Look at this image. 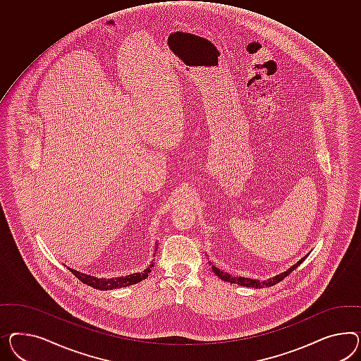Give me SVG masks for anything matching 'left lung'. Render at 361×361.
Wrapping results in <instances>:
<instances>
[{
	"label": "left lung",
	"instance_id": "left-lung-1",
	"mask_svg": "<svg viewBox=\"0 0 361 361\" xmlns=\"http://www.w3.org/2000/svg\"><path fill=\"white\" fill-rule=\"evenodd\" d=\"M307 255H306L305 257H302L300 262H297V263L294 264L293 267H290L288 271L280 273V274L274 276L272 279L264 280V281L252 280V279H247V277H235V276H231V274H228V273L222 272L221 269H218V268L214 267V265L212 267V269H213V272H214L219 279H222L224 281H227V283H238V285H240V286H247V288H256V289H260V288H268V286H272L274 283L283 281V279H285L286 276H289V274H290V273H292L293 271L300 265V264L302 263L303 260L307 257Z\"/></svg>",
	"mask_w": 361,
	"mask_h": 361
}]
</instances>
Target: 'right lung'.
Instances as JSON below:
<instances>
[{"label":"right lung","instance_id":"right-lung-1","mask_svg":"<svg viewBox=\"0 0 361 361\" xmlns=\"http://www.w3.org/2000/svg\"><path fill=\"white\" fill-rule=\"evenodd\" d=\"M156 254V252H155ZM154 254V256H155ZM154 267V262L147 267L143 272L131 273L127 276H122V277H116V279H97L94 276H90L87 273L78 272L72 268H69V271L73 273L81 283H87L89 286L98 289V290H111V289H118V288H125V286H130L134 283H140L143 280H146L148 277V273L151 272Z\"/></svg>","mask_w":361,"mask_h":361}]
</instances>
